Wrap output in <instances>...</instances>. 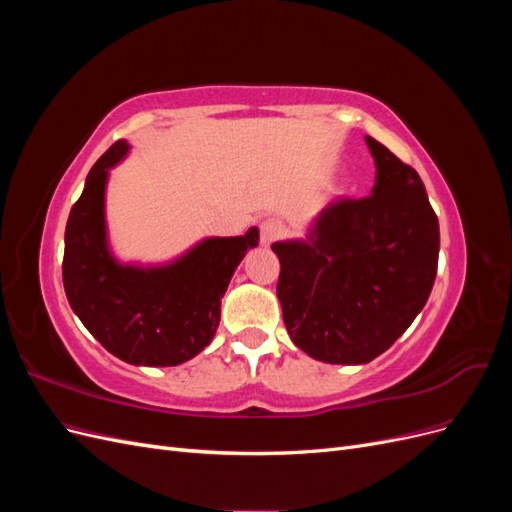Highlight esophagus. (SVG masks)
Listing matches in <instances>:
<instances>
[{
  "mask_svg": "<svg viewBox=\"0 0 512 512\" xmlns=\"http://www.w3.org/2000/svg\"><path fill=\"white\" fill-rule=\"evenodd\" d=\"M282 235V224L277 220H265L260 224V245L269 247L275 239H280Z\"/></svg>",
  "mask_w": 512,
  "mask_h": 512,
  "instance_id": "esophagus-1",
  "label": "esophagus"
}]
</instances>
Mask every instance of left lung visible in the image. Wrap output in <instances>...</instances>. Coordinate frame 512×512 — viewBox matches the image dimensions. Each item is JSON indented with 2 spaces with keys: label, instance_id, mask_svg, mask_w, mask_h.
I'll list each match as a JSON object with an SVG mask.
<instances>
[{
  "label": "left lung",
  "instance_id": "8db88e82",
  "mask_svg": "<svg viewBox=\"0 0 512 512\" xmlns=\"http://www.w3.org/2000/svg\"><path fill=\"white\" fill-rule=\"evenodd\" d=\"M367 198H335L305 237L275 241L277 299L292 344L322 363L363 365L421 314L438 271L440 226L416 170L365 136Z\"/></svg>",
  "mask_w": 512,
  "mask_h": 512
}]
</instances>
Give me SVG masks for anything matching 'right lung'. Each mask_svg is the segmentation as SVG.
<instances>
[{"instance_id":"1","label":"right lung","mask_w":512,"mask_h":512,"mask_svg":"<svg viewBox=\"0 0 512 512\" xmlns=\"http://www.w3.org/2000/svg\"><path fill=\"white\" fill-rule=\"evenodd\" d=\"M128 153V141H117L89 170L66 224L64 288L72 312L117 359L173 367L211 344L230 277L258 245V228L241 237H205L166 262L117 258L108 239L106 185Z\"/></svg>"}]
</instances>
